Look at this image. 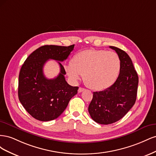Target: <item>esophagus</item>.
<instances>
[{
	"mask_svg": "<svg viewBox=\"0 0 156 156\" xmlns=\"http://www.w3.org/2000/svg\"><path fill=\"white\" fill-rule=\"evenodd\" d=\"M84 90H85V89L83 88H81V87H79V90H78V92H79V93H81V92H83Z\"/></svg>",
	"mask_w": 156,
	"mask_h": 156,
	"instance_id": "esophagus-1",
	"label": "esophagus"
}]
</instances>
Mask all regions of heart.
<instances>
[{"label": "heart", "mask_w": 156, "mask_h": 156, "mask_svg": "<svg viewBox=\"0 0 156 156\" xmlns=\"http://www.w3.org/2000/svg\"><path fill=\"white\" fill-rule=\"evenodd\" d=\"M69 76L77 81L84 75L86 85L95 90L110 87L119 77L120 60L115 53L90 49L79 51L65 66Z\"/></svg>", "instance_id": "heart-1"}]
</instances>
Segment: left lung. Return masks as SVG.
<instances>
[{
  "label": "left lung",
  "instance_id": "1",
  "mask_svg": "<svg viewBox=\"0 0 156 156\" xmlns=\"http://www.w3.org/2000/svg\"><path fill=\"white\" fill-rule=\"evenodd\" d=\"M120 60L119 77L115 83L103 91L94 92L88 112L93 120L100 124H110L123 118L135 104L139 77L131 59L126 52L114 46Z\"/></svg>",
  "mask_w": 156,
  "mask_h": 156
}]
</instances>
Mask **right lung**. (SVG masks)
Here are the masks:
<instances>
[{"label": "right lung", "mask_w": 156, "mask_h": 156, "mask_svg": "<svg viewBox=\"0 0 156 156\" xmlns=\"http://www.w3.org/2000/svg\"><path fill=\"white\" fill-rule=\"evenodd\" d=\"M74 45L41 46L32 52L23 64L19 75V100L36 120L46 122L57 119L77 94L79 87L71 86L66 81V72L60 62H58L60 72L56 77L47 79L43 72L48 60L63 62L67 59Z\"/></svg>", "instance_id": "obj_1"}]
</instances>
